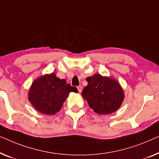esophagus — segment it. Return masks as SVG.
Wrapping results in <instances>:
<instances>
[{
  "label": "esophagus",
  "instance_id": "34e87169",
  "mask_svg": "<svg viewBox=\"0 0 159 159\" xmlns=\"http://www.w3.org/2000/svg\"><path fill=\"white\" fill-rule=\"evenodd\" d=\"M77 89H78V91H79V93L81 92V91H82V86H78V87H77Z\"/></svg>",
  "mask_w": 159,
  "mask_h": 159
}]
</instances>
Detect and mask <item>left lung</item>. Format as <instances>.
Wrapping results in <instances>:
<instances>
[{
    "mask_svg": "<svg viewBox=\"0 0 159 159\" xmlns=\"http://www.w3.org/2000/svg\"><path fill=\"white\" fill-rule=\"evenodd\" d=\"M86 80L88 85L84 87L82 97L96 113L108 115L119 109L123 102L124 93L117 80L100 74Z\"/></svg>",
    "mask_w": 159,
    "mask_h": 159,
    "instance_id": "obj_1",
    "label": "left lung"
}]
</instances>
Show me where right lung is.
I'll use <instances>...</instances> for the list:
<instances>
[{
  "mask_svg": "<svg viewBox=\"0 0 159 159\" xmlns=\"http://www.w3.org/2000/svg\"><path fill=\"white\" fill-rule=\"evenodd\" d=\"M77 92V88L66 84L55 73L46 74L36 79L29 91V100L39 112L55 115L61 109L69 93Z\"/></svg>",
  "mask_w": 159,
  "mask_h": 159,
  "instance_id": "add662e5",
  "label": "right lung"
}]
</instances>
